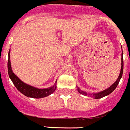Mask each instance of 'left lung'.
<instances>
[{
    "label": "left lung",
    "instance_id": "obj_1",
    "mask_svg": "<svg viewBox=\"0 0 130 130\" xmlns=\"http://www.w3.org/2000/svg\"><path fill=\"white\" fill-rule=\"evenodd\" d=\"M123 69H124V62H123V52L122 53L121 55V69H120V73H119V75L117 78V81L112 84V85L110 86L109 88H106L103 91L99 92L97 93H88L86 92L83 91V90H81L79 87H78L77 86V91L79 92L81 94L84 95L85 96H92V98H94V99H100V98H102L103 97H105V96H108L109 94H110L112 91H114V90L117 88L118 84L119 83V81H120V79L122 78V73H123Z\"/></svg>",
    "mask_w": 130,
    "mask_h": 130
}]
</instances>
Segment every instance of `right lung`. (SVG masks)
Returning <instances> with one entry per match:
<instances>
[{
    "mask_svg": "<svg viewBox=\"0 0 130 130\" xmlns=\"http://www.w3.org/2000/svg\"><path fill=\"white\" fill-rule=\"evenodd\" d=\"M8 75L10 79L13 82L15 87L17 88L20 92L23 94L27 96L28 98H42L46 96L51 95L54 92L57 88V82L56 80L55 85L51 87L47 88H38L36 87L29 85L28 84L23 82L17 75L15 74L12 71L10 62V50L8 53Z\"/></svg>",
    "mask_w": 130,
    "mask_h": 130,
    "instance_id": "right-lung-1",
    "label": "right lung"
}]
</instances>
